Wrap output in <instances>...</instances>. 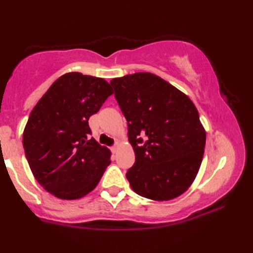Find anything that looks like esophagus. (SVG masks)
Masks as SVG:
<instances>
[{
    "label": "esophagus",
    "instance_id": "esophagus-1",
    "mask_svg": "<svg viewBox=\"0 0 253 253\" xmlns=\"http://www.w3.org/2000/svg\"><path fill=\"white\" fill-rule=\"evenodd\" d=\"M117 151H118V145L116 144V145H114L113 147H111V152H113L114 154H116Z\"/></svg>",
    "mask_w": 253,
    "mask_h": 253
}]
</instances>
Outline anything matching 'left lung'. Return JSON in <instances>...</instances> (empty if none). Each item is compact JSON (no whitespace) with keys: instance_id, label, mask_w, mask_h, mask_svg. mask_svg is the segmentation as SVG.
<instances>
[{"instance_id":"obj_1","label":"left lung","mask_w":253,"mask_h":253,"mask_svg":"<svg viewBox=\"0 0 253 253\" xmlns=\"http://www.w3.org/2000/svg\"><path fill=\"white\" fill-rule=\"evenodd\" d=\"M110 84L135 152V164L126 173L132 191L154 201L177 198L193 183L203 160L207 134L198 109L185 93L149 72L115 78Z\"/></svg>"}]
</instances>
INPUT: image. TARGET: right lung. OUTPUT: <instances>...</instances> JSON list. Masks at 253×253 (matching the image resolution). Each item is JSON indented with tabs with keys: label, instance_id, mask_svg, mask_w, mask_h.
Returning <instances> with one entry per match:
<instances>
[{
	"label": "right lung",
	"instance_id": "1",
	"mask_svg": "<svg viewBox=\"0 0 253 253\" xmlns=\"http://www.w3.org/2000/svg\"><path fill=\"white\" fill-rule=\"evenodd\" d=\"M113 93L105 79L69 72L32 109L23 147L34 177L46 192L77 200L99 183L111 153L91 138L88 121Z\"/></svg>",
	"mask_w": 253,
	"mask_h": 253
}]
</instances>
